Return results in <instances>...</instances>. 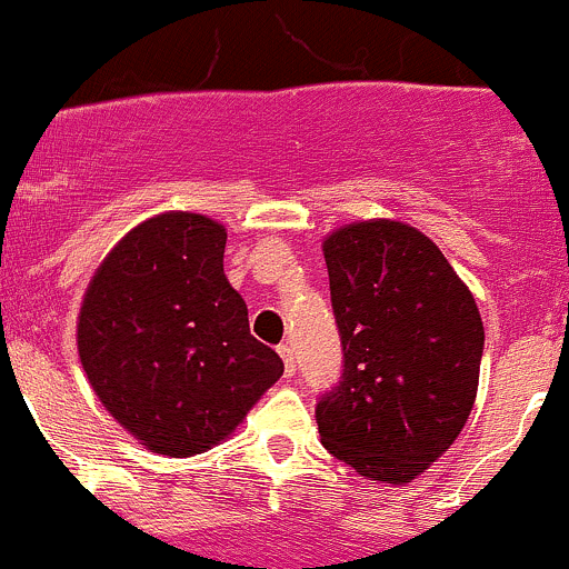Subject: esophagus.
I'll use <instances>...</instances> for the list:
<instances>
[{
  "label": "esophagus",
  "instance_id": "1",
  "mask_svg": "<svg viewBox=\"0 0 569 569\" xmlns=\"http://www.w3.org/2000/svg\"><path fill=\"white\" fill-rule=\"evenodd\" d=\"M278 355L283 357L286 376H295V370H297V365H295V349H291L289 343H280V346H278Z\"/></svg>",
  "mask_w": 569,
  "mask_h": 569
}]
</instances>
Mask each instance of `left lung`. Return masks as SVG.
<instances>
[{
	"label": "left lung",
	"mask_w": 569,
	"mask_h": 569,
	"mask_svg": "<svg viewBox=\"0 0 569 569\" xmlns=\"http://www.w3.org/2000/svg\"><path fill=\"white\" fill-rule=\"evenodd\" d=\"M325 259L343 370L316 403L321 445L357 475L409 482L469 420L480 310L445 253L395 220L335 231Z\"/></svg>",
	"instance_id": "1"
}]
</instances>
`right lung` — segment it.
<instances>
[{
  "label": "right lung",
  "instance_id": "obj_1",
  "mask_svg": "<svg viewBox=\"0 0 569 569\" xmlns=\"http://www.w3.org/2000/svg\"><path fill=\"white\" fill-rule=\"evenodd\" d=\"M223 250L226 229L204 214H158L106 256L83 297L89 385L160 456L218 445L283 376V360L250 335Z\"/></svg>",
  "mask_w": 569,
  "mask_h": 569
}]
</instances>
